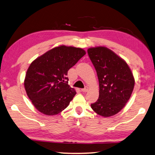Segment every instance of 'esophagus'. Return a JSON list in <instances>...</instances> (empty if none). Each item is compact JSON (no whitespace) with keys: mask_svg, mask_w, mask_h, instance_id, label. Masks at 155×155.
I'll use <instances>...</instances> for the list:
<instances>
[{"mask_svg":"<svg viewBox=\"0 0 155 155\" xmlns=\"http://www.w3.org/2000/svg\"><path fill=\"white\" fill-rule=\"evenodd\" d=\"M88 89H89L88 87H85L84 89H81V91H83V92H87V91H88Z\"/></svg>","mask_w":155,"mask_h":155,"instance_id":"obj_1","label":"esophagus"}]
</instances>
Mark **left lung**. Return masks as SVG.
<instances>
[{
  "label": "left lung",
  "mask_w": 155,
  "mask_h": 155,
  "mask_svg": "<svg viewBox=\"0 0 155 155\" xmlns=\"http://www.w3.org/2000/svg\"><path fill=\"white\" fill-rule=\"evenodd\" d=\"M99 80V98L91 108L103 117L114 116L124 108L135 85L131 70L126 61L108 48L87 49Z\"/></svg>",
  "instance_id": "1"
}]
</instances>
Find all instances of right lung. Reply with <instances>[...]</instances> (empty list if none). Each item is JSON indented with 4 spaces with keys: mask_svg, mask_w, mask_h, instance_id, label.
<instances>
[{
    "mask_svg": "<svg viewBox=\"0 0 155 155\" xmlns=\"http://www.w3.org/2000/svg\"><path fill=\"white\" fill-rule=\"evenodd\" d=\"M86 54L85 51L60 45L30 64L24 79L28 97L42 114L53 116L66 108L77 94L68 85V70Z\"/></svg>",
    "mask_w": 155,
    "mask_h": 155,
    "instance_id": "1",
    "label": "right lung"
}]
</instances>
